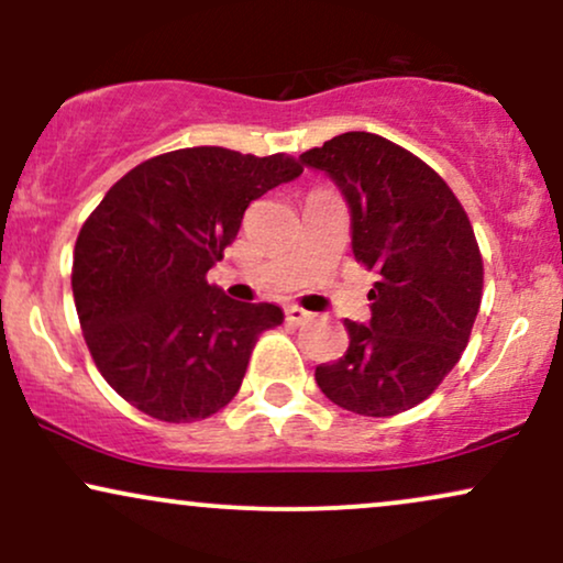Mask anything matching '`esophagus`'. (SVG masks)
<instances>
[{"label":"esophagus","mask_w":563,"mask_h":563,"mask_svg":"<svg viewBox=\"0 0 563 563\" xmlns=\"http://www.w3.org/2000/svg\"><path fill=\"white\" fill-rule=\"evenodd\" d=\"M286 320L290 322V325H303V322L312 320V314H309L307 309H301V307H288L286 309Z\"/></svg>","instance_id":"34e87169"}]
</instances>
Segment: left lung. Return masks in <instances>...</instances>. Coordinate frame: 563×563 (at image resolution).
I'll list each match as a JSON object with an SVG mask.
<instances>
[{
    "instance_id": "8db88e82",
    "label": "left lung",
    "mask_w": 563,
    "mask_h": 563,
    "mask_svg": "<svg viewBox=\"0 0 563 563\" xmlns=\"http://www.w3.org/2000/svg\"><path fill=\"white\" fill-rule=\"evenodd\" d=\"M301 161L344 192L354 260L378 275L371 322L344 320L346 354L314 380L344 410L397 416L431 397L468 346L484 286L474 228L429 164L378 134H339Z\"/></svg>"
}]
</instances>
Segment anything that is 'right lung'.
I'll return each instance as SVG.
<instances>
[{"label":"right lung","mask_w":563,"mask_h":563,"mask_svg":"<svg viewBox=\"0 0 563 563\" xmlns=\"http://www.w3.org/2000/svg\"><path fill=\"white\" fill-rule=\"evenodd\" d=\"M303 166L286 153L183 147L115 183L76 238L70 286L97 371L145 416L190 423L241 389L256 339L283 322L206 280L251 200Z\"/></svg>","instance_id":"obj_1"}]
</instances>
